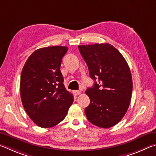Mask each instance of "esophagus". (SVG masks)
I'll list each match as a JSON object with an SVG mask.
<instances>
[{
	"label": "esophagus",
	"mask_w": 156,
	"mask_h": 156,
	"mask_svg": "<svg viewBox=\"0 0 156 156\" xmlns=\"http://www.w3.org/2000/svg\"><path fill=\"white\" fill-rule=\"evenodd\" d=\"M80 94H81L80 91H78V90L73 91V94H74L75 96H78V95H80Z\"/></svg>",
	"instance_id": "34e87169"
}]
</instances>
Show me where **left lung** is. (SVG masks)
<instances>
[{"mask_svg": "<svg viewBox=\"0 0 156 156\" xmlns=\"http://www.w3.org/2000/svg\"><path fill=\"white\" fill-rule=\"evenodd\" d=\"M79 51L95 82L87 89L90 104L84 112L88 120L109 128L122 120L130 105L133 83L130 69L118 50L109 43L79 45Z\"/></svg>", "mask_w": 156, "mask_h": 156, "instance_id": "obj_1", "label": "left lung"}]
</instances>
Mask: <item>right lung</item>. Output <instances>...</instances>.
<instances>
[{
	"mask_svg": "<svg viewBox=\"0 0 156 156\" xmlns=\"http://www.w3.org/2000/svg\"><path fill=\"white\" fill-rule=\"evenodd\" d=\"M67 47L52 46L36 50L26 61L20 76L22 103L33 122L42 128L64 120L73 101L65 89L60 67Z\"/></svg>",
	"mask_w": 156,
	"mask_h": 156,
	"instance_id": "obj_1",
	"label": "right lung"
}]
</instances>
